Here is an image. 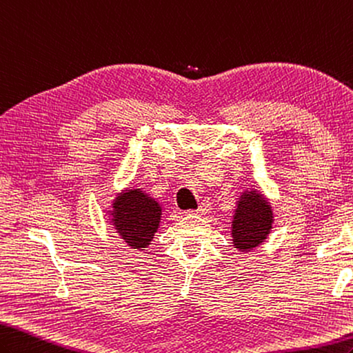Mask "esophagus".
Wrapping results in <instances>:
<instances>
[{"label": "esophagus", "mask_w": 353, "mask_h": 353, "mask_svg": "<svg viewBox=\"0 0 353 353\" xmlns=\"http://www.w3.org/2000/svg\"><path fill=\"white\" fill-rule=\"evenodd\" d=\"M208 210H210V205H208V203L203 202V203H201V205L196 210H194V213H196V214H203V213H208Z\"/></svg>", "instance_id": "1"}]
</instances>
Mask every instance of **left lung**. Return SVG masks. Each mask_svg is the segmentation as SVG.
Here are the masks:
<instances>
[{
    "label": "left lung",
    "instance_id": "left-lung-1",
    "mask_svg": "<svg viewBox=\"0 0 353 353\" xmlns=\"http://www.w3.org/2000/svg\"><path fill=\"white\" fill-rule=\"evenodd\" d=\"M273 223V211L256 189L240 194L232 216V243L240 252H249L268 239Z\"/></svg>",
    "mask_w": 353,
    "mask_h": 353
}]
</instances>
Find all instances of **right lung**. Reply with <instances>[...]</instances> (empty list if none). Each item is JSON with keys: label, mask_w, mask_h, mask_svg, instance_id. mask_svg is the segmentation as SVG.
<instances>
[{"label": "right lung", "mask_w": 353, "mask_h": 353, "mask_svg": "<svg viewBox=\"0 0 353 353\" xmlns=\"http://www.w3.org/2000/svg\"><path fill=\"white\" fill-rule=\"evenodd\" d=\"M108 213L122 240L132 249L143 250L159 230L161 207L143 190L128 189L117 194Z\"/></svg>", "instance_id": "right-lung-1"}]
</instances>
